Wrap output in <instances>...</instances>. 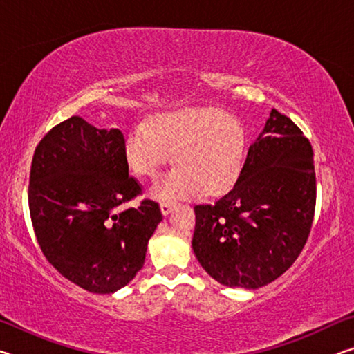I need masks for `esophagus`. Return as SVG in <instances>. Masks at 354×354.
Listing matches in <instances>:
<instances>
[{"mask_svg":"<svg viewBox=\"0 0 354 354\" xmlns=\"http://www.w3.org/2000/svg\"><path fill=\"white\" fill-rule=\"evenodd\" d=\"M171 211H173L171 203H160V212L164 215H169Z\"/></svg>","mask_w":354,"mask_h":354,"instance_id":"obj_1","label":"esophagus"}]
</instances>
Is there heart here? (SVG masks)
Listing matches in <instances>:
<instances>
[{"label":"heart","instance_id":"1","mask_svg":"<svg viewBox=\"0 0 354 354\" xmlns=\"http://www.w3.org/2000/svg\"><path fill=\"white\" fill-rule=\"evenodd\" d=\"M175 153L176 165L153 184V198L175 201L215 195L234 184L245 156V131L217 107H187L137 123L124 140V158L139 176H154Z\"/></svg>","mask_w":354,"mask_h":354}]
</instances>
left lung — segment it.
Returning a JSON list of instances; mask_svg holds the SVG:
<instances>
[{"label": "left lung", "instance_id": "8db88e82", "mask_svg": "<svg viewBox=\"0 0 354 354\" xmlns=\"http://www.w3.org/2000/svg\"><path fill=\"white\" fill-rule=\"evenodd\" d=\"M194 209L192 248L207 274L227 287L270 284L295 262L313 226L315 171L309 140L289 117L272 109L236 184Z\"/></svg>", "mask_w": 354, "mask_h": 354}]
</instances>
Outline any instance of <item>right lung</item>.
Masks as SVG:
<instances>
[{
    "instance_id": "obj_1",
    "label": "right lung",
    "mask_w": 354,
    "mask_h": 354,
    "mask_svg": "<svg viewBox=\"0 0 354 354\" xmlns=\"http://www.w3.org/2000/svg\"><path fill=\"white\" fill-rule=\"evenodd\" d=\"M129 178L124 136L81 117L53 128L35 148L29 212L48 262L92 293H113L143 267L149 237L162 220L158 203L143 200Z\"/></svg>"
}]
</instances>
